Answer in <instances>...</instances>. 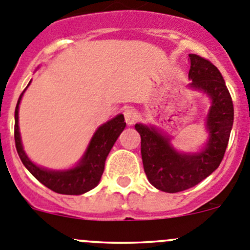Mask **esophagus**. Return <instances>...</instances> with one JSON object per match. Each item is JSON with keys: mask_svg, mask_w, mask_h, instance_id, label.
Instances as JSON below:
<instances>
[{"mask_svg": "<svg viewBox=\"0 0 250 250\" xmlns=\"http://www.w3.org/2000/svg\"><path fill=\"white\" fill-rule=\"evenodd\" d=\"M124 116H125V121H126L127 125H132V124H135L139 120V114L131 106L124 109Z\"/></svg>", "mask_w": 250, "mask_h": 250, "instance_id": "1", "label": "esophagus"}]
</instances>
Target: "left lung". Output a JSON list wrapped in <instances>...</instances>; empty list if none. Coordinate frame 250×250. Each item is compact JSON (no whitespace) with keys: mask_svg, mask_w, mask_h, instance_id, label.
Masks as SVG:
<instances>
[{"mask_svg":"<svg viewBox=\"0 0 250 250\" xmlns=\"http://www.w3.org/2000/svg\"><path fill=\"white\" fill-rule=\"evenodd\" d=\"M189 87L210 97L206 118L208 141L198 153H180L156 127L136 124L141 136V156L148 182L166 192H179L195 187L220 166L233 125V103L225 80L215 65L206 59L189 54Z\"/></svg>","mask_w":250,"mask_h":250,"instance_id":"8db88e82","label":"left lung"}]
</instances>
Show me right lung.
<instances>
[{
  "label": "right lung",
  "mask_w": 250,
  "mask_h": 250,
  "mask_svg": "<svg viewBox=\"0 0 250 250\" xmlns=\"http://www.w3.org/2000/svg\"><path fill=\"white\" fill-rule=\"evenodd\" d=\"M24 91L21 94L18 103H17L16 111H14V141H16L17 152L20 154L21 161L25 166V168L42 184L58 194L81 195L96 188L101 182L105 159L111 147L114 146L119 135L126 126L123 114H119L97 129L84 154L81 158L80 163L75 168L67 170L45 169V168L38 167L28 158L23 149L22 141H21L20 126H18V109H20L21 99H22Z\"/></svg>",
  "instance_id": "obj_1"
}]
</instances>
